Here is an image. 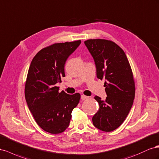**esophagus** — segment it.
<instances>
[{"mask_svg": "<svg viewBox=\"0 0 159 159\" xmlns=\"http://www.w3.org/2000/svg\"><path fill=\"white\" fill-rule=\"evenodd\" d=\"M80 98H81V100H83V101H85V100H87V99L89 98V97L85 96V95H81Z\"/></svg>", "mask_w": 159, "mask_h": 159, "instance_id": "1", "label": "esophagus"}]
</instances>
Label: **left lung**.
<instances>
[{
  "label": "left lung",
  "mask_w": 159,
  "mask_h": 159,
  "mask_svg": "<svg viewBox=\"0 0 159 159\" xmlns=\"http://www.w3.org/2000/svg\"><path fill=\"white\" fill-rule=\"evenodd\" d=\"M93 57L97 78L105 79V101L95 96L99 109L93 119L95 127L105 132L117 129L124 122L133 106L135 86L133 72L125 52L119 45L105 39L84 41Z\"/></svg>",
  "instance_id": "left-lung-1"
}]
</instances>
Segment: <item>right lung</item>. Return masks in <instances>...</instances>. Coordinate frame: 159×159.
<instances>
[{"instance_id": "obj_1", "label": "right lung", "mask_w": 159, "mask_h": 159, "mask_svg": "<svg viewBox=\"0 0 159 159\" xmlns=\"http://www.w3.org/2000/svg\"><path fill=\"white\" fill-rule=\"evenodd\" d=\"M80 43L79 40L53 44L40 50L30 63L25 84L26 101L38 125L49 133L64 132L79 102V93H59L56 84L65 76V62Z\"/></svg>"}]
</instances>
